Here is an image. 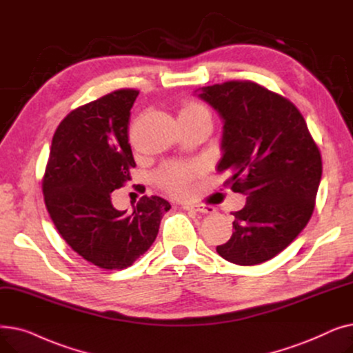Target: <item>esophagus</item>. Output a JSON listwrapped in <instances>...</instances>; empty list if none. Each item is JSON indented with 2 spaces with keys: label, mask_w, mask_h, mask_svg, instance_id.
I'll return each instance as SVG.
<instances>
[{
  "label": "esophagus",
  "mask_w": 353,
  "mask_h": 353,
  "mask_svg": "<svg viewBox=\"0 0 353 353\" xmlns=\"http://www.w3.org/2000/svg\"><path fill=\"white\" fill-rule=\"evenodd\" d=\"M183 209L184 210L199 212V213H206V214H213L216 212V209L213 206H209V205H184Z\"/></svg>",
  "instance_id": "1"
}]
</instances>
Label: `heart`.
I'll return each mask as SVG.
<instances>
[{
    "label": "heart",
    "mask_w": 353,
    "mask_h": 353,
    "mask_svg": "<svg viewBox=\"0 0 353 353\" xmlns=\"http://www.w3.org/2000/svg\"><path fill=\"white\" fill-rule=\"evenodd\" d=\"M208 113L206 108L197 103H186L183 105L180 116H193ZM201 173V165L197 163H169L165 164L157 174V180L161 186L173 194H183L188 190L189 184Z\"/></svg>",
    "instance_id": "obj_1"
}]
</instances>
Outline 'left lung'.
I'll use <instances>...</instances> for the list:
<instances>
[{"mask_svg": "<svg viewBox=\"0 0 353 353\" xmlns=\"http://www.w3.org/2000/svg\"><path fill=\"white\" fill-rule=\"evenodd\" d=\"M194 94L223 120L217 172H230L232 190L246 194L233 234L216 248L240 266L263 263L307 225L322 177L321 152L301 111L252 81L201 87Z\"/></svg>", "mask_w": 353, "mask_h": 353, "instance_id": "obj_1", "label": "left lung"}]
</instances>
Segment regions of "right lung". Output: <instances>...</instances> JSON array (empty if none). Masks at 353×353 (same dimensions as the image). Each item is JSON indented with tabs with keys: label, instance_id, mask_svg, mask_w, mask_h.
I'll return each instance as SVG.
<instances>
[{
	"label": "right lung",
	"instance_id": "add662e5",
	"mask_svg": "<svg viewBox=\"0 0 353 353\" xmlns=\"http://www.w3.org/2000/svg\"><path fill=\"white\" fill-rule=\"evenodd\" d=\"M137 90H117L81 105L60 123L52 137L43 180L47 210L68 246L107 270L132 266L157 237L170 203L141 197L120 212L110 193L130 180L136 165L128 144V119Z\"/></svg>",
	"mask_w": 353,
	"mask_h": 353
}]
</instances>
